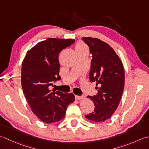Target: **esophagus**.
Listing matches in <instances>:
<instances>
[{"mask_svg":"<svg viewBox=\"0 0 149 149\" xmlns=\"http://www.w3.org/2000/svg\"><path fill=\"white\" fill-rule=\"evenodd\" d=\"M85 98V96H77L76 95L75 96V99L77 100H82Z\"/></svg>","mask_w":149,"mask_h":149,"instance_id":"34e87169","label":"esophagus"}]
</instances>
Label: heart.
Instances as JSON below:
<instances>
[{"instance_id":"b5f03b06","label":"heart","mask_w":149,"mask_h":149,"mask_svg":"<svg viewBox=\"0 0 149 149\" xmlns=\"http://www.w3.org/2000/svg\"><path fill=\"white\" fill-rule=\"evenodd\" d=\"M76 51H87V47L86 45L83 43H78L76 45Z\"/></svg>"}]
</instances>
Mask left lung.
<instances>
[{
	"label": "left lung",
	"instance_id": "obj_1",
	"mask_svg": "<svg viewBox=\"0 0 149 149\" xmlns=\"http://www.w3.org/2000/svg\"><path fill=\"white\" fill-rule=\"evenodd\" d=\"M89 45L92 60L89 79L95 81L98 94L90 98L95 109L85 116L94 122L108 120L116 110L120 104L125 85V72L121 60L108 44L98 38L83 37Z\"/></svg>",
	"mask_w": 149,
	"mask_h": 149
}]
</instances>
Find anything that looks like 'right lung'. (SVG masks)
<instances>
[{"label": "right lung", "mask_w": 149, "mask_h": 149, "mask_svg": "<svg viewBox=\"0 0 149 149\" xmlns=\"http://www.w3.org/2000/svg\"><path fill=\"white\" fill-rule=\"evenodd\" d=\"M74 39L49 38L27 51L22 63L21 84L33 113L47 123L61 121L68 106L74 102L72 93L51 90L53 81L60 80L59 53Z\"/></svg>", "instance_id": "right-lung-1"}]
</instances>
